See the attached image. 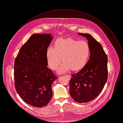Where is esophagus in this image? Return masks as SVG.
Wrapping results in <instances>:
<instances>
[{
  "instance_id": "esophagus-1",
  "label": "esophagus",
  "mask_w": 123,
  "mask_h": 123,
  "mask_svg": "<svg viewBox=\"0 0 123 123\" xmlns=\"http://www.w3.org/2000/svg\"><path fill=\"white\" fill-rule=\"evenodd\" d=\"M65 76H67V77H71L70 75H66Z\"/></svg>"
}]
</instances>
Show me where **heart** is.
<instances>
[{"label": "heart", "mask_w": 123, "mask_h": 123, "mask_svg": "<svg viewBox=\"0 0 123 123\" xmlns=\"http://www.w3.org/2000/svg\"><path fill=\"white\" fill-rule=\"evenodd\" d=\"M90 51L87 41L60 38L55 42L54 48L49 47L47 49V61L51 69L56 70L62 59L64 62L59 68V73L65 72L70 69L79 70L86 64Z\"/></svg>", "instance_id": "b5f03b06"}]
</instances>
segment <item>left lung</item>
Listing matches in <instances>:
<instances>
[{
	"label": "left lung",
	"mask_w": 123,
	"mask_h": 123,
	"mask_svg": "<svg viewBox=\"0 0 123 123\" xmlns=\"http://www.w3.org/2000/svg\"><path fill=\"white\" fill-rule=\"evenodd\" d=\"M87 38L90 46V57L81 70L72 74L70 94L78 103L91 101L102 91L108 76L107 57L101 44L89 34L78 33Z\"/></svg>",
	"instance_id": "1"
}]
</instances>
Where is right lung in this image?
Instances as JSON below:
<instances>
[{"instance_id":"add662e5","label":"right lung","mask_w":123,"mask_h":123,"mask_svg":"<svg viewBox=\"0 0 123 123\" xmlns=\"http://www.w3.org/2000/svg\"><path fill=\"white\" fill-rule=\"evenodd\" d=\"M51 34H35L21 48L14 64L15 87L24 101L34 107L47 105L53 96L52 85L57 77L47 66V49Z\"/></svg>"}]
</instances>
